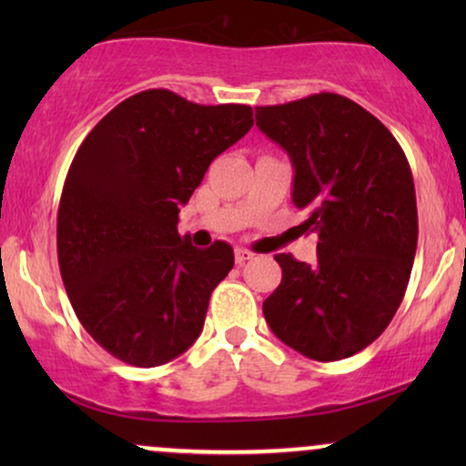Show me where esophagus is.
<instances>
[{
  "instance_id": "34e87169",
  "label": "esophagus",
  "mask_w": 466,
  "mask_h": 466,
  "mask_svg": "<svg viewBox=\"0 0 466 466\" xmlns=\"http://www.w3.org/2000/svg\"><path fill=\"white\" fill-rule=\"evenodd\" d=\"M251 258H254V254H251L249 249H245V248L234 249V260H237V265H245Z\"/></svg>"
}]
</instances>
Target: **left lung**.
<instances>
[{
    "mask_svg": "<svg viewBox=\"0 0 466 466\" xmlns=\"http://www.w3.org/2000/svg\"><path fill=\"white\" fill-rule=\"evenodd\" d=\"M256 127L291 157L300 228L318 234L315 265L276 254L282 280L263 302L265 319L309 360H344L388 329L408 289L419 240L408 157L339 94L256 106Z\"/></svg>",
    "mask_w": 466,
    "mask_h": 466,
    "instance_id": "8db88e82",
    "label": "left lung"
}]
</instances>
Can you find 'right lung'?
Listing matches in <instances>:
<instances>
[{
    "label": "right lung",
    "mask_w": 466,
    "mask_h": 466,
    "mask_svg": "<svg viewBox=\"0 0 466 466\" xmlns=\"http://www.w3.org/2000/svg\"><path fill=\"white\" fill-rule=\"evenodd\" d=\"M251 125L248 105L147 89L78 147L58 203V267L80 324L116 360L162 366L199 337L234 249L223 240L199 249L179 237V208Z\"/></svg>",
    "instance_id": "obj_1"
}]
</instances>
